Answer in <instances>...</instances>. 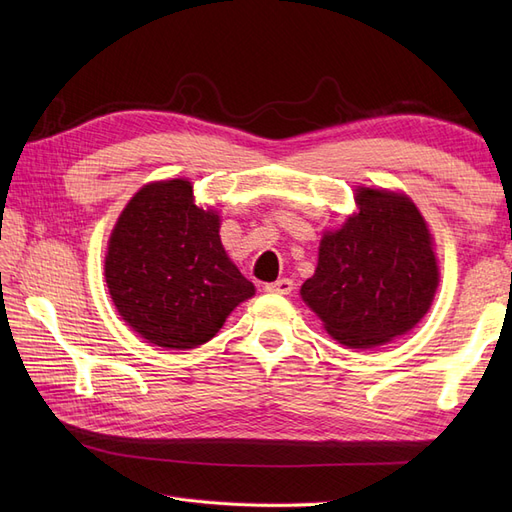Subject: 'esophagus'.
Segmentation results:
<instances>
[{
  "label": "esophagus",
  "mask_w": 512,
  "mask_h": 512,
  "mask_svg": "<svg viewBox=\"0 0 512 512\" xmlns=\"http://www.w3.org/2000/svg\"><path fill=\"white\" fill-rule=\"evenodd\" d=\"M292 288H294V282L288 280V277H282V280L271 282V284L265 286L267 292H275V294H290Z\"/></svg>",
  "instance_id": "34e87169"
}]
</instances>
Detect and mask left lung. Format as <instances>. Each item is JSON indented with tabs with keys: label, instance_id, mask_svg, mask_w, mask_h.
<instances>
[{
	"label": "left lung",
	"instance_id": "obj_1",
	"mask_svg": "<svg viewBox=\"0 0 512 512\" xmlns=\"http://www.w3.org/2000/svg\"><path fill=\"white\" fill-rule=\"evenodd\" d=\"M359 213L320 241L303 301L339 344L374 348L408 333L438 288V262L423 215L406 196L361 188Z\"/></svg>",
	"mask_w": 512,
	"mask_h": 512
}]
</instances>
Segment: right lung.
I'll list each match as a JSON object with an SVG mask.
<instances>
[{
	"label": "right lung",
	"mask_w": 512,
	"mask_h": 512,
	"mask_svg": "<svg viewBox=\"0 0 512 512\" xmlns=\"http://www.w3.org/2000/svg\"><path fill=\"white\" fill-rule=\"evenodd\" d=\"M119 316L149 344L188 350L254 294L226 256L220 218L194 205L190 181L149 183L119 215L104 262Z\"/></svg>",
	"instance_id": "1"
}]
</instances>
